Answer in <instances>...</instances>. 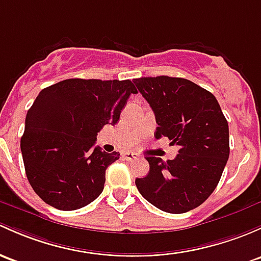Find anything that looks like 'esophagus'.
<instances>
[{"mask_svg":"<svg viewBox=\"0 0 261 261\" xmlns=\"http://www.w3.org/2000/svg\"><path fill=\"white\" fill-rule=\"evenodd\" d=\"M136 158H138V153H135V152L122 153V159H123V160H126V161H131V160H134V159H136Z\"/></svg>","mask_w":261,"mask_h":261,"instance_id":"obj_1","label":"esophagus"}]
</instances>
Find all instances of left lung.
<instances>
[{
  "label": "left lung",
  "mask_w": 261,
  "mask_h": 261,
  "mask_svg": "<svg viewBox=\"0 0 261 261\" xmlns=\"http://www.w3.org/2000/svg\"><path fill=\"white\" fill-rule=\"evenodd\" d=\"M134 84L155 114V138L180 147L174 160L146 156L149 174L135 180L136 188L165 213L195 209L215 190L229 159V125L220 105L186 79L141 77Z\"/></svg>",
  "instance_id": "left-lung-1"
}]
</instances>
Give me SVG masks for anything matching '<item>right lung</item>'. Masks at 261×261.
<instances>
[{
	"instance_id": "obj_1",
	"label": "right lung",
	"mask_w": 261,
	"mask_h": 261,
	"mask_svg": "<svg viewBox=\"0 0 261 261\" xmlns=\"http://www.w3.org/2000/svg\"><path fill=\"white\" fill-rule=\"evenodd\" d=\"M130 80L68 79L46 87L27 111L21 151L27 179L46 204L76 210L97 199L106 169L120 158L94 146L97 133L120 119Z\"/></svg>"
}]
</instances>
